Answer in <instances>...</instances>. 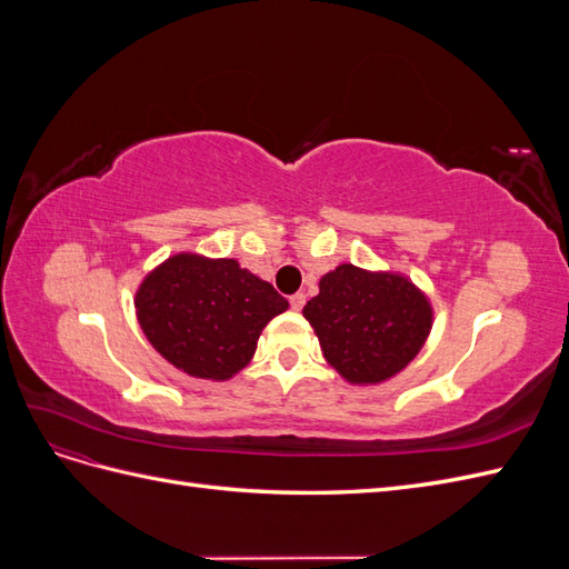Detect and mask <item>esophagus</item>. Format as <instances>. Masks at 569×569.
Listing matches in <instances>:
<instances>
[{"label": "esophagus", "instance_id": "esophagus-1", "mask_svg": "<svg viewBox=\"0 0 569 569\" xmlns=\"http://www.w3.org/2000/svg\"><path fill=\"white\" fill-rule=\"evenodd\" d=\"M289 303H291V308H295V311H301L303 308V303H306V295H295V297H289Z\"/></svg>", "mask_w": 569, "mask_h": 569}]
</instances>
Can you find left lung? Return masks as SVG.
I'll return each instance as SVG.
<instances>
[{
	"mask_svg": "<svg viewBox=\"0 0 569 569\" xmlns=\"http://www.w3.org/2000/svg\"><path fill=\"white\" fill-rule=\"evenodd\" d=\"M320 349L349 382L377 385L418 356L432 327V308L399 274L339 266L303 306Z\"/></svg>",
	"mask_w": 569,
	"mask_h": 569,
	"instance_id": "1",
	"label": "left lung"
}]
</instances>
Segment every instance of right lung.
<instances>
[{
	"label": "right lung",
	"instance_id": "obj_1",
	"mask_svg": "<svg viewBox=\"0 0 569 569\" xmlns=\"http://www.w3.org/2000/svg\"><path fill=\"white\" fill-rule=\"evenodd\" d=\"M134 306L166 360L192 377L228 380L249 363L258 335L289 303L232 258L180 253L149 274Z\"/></svg>",
	"mask_w": 569,
	"mask_h": 569
}]
</instances>
